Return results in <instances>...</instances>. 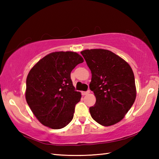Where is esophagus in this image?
Segmentation results:
<instances>
[{
  "label": "esophagus",
  "instance_id": "34e87169",
  "mask_svg": "<svg viewBox=\"0 0 159 159\" xmlns=\"http://www.w3.org/2000/svg\"><path fill=\"white\" fill-rule=\"evenodd\" d=\"M83 95H88V94L90 93V90H87V91H83L81 93Z\"/></svg>",
  "mask_w": 159,
  "mask_h": 159
}]
</instances>
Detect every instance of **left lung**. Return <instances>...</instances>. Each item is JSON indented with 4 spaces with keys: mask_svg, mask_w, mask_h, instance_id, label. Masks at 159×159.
Instances as JSON below:
<instances>
[{
    "mask_svg": "<svg viewBox=\"0 0 159 159\" xmlns=\"http://www.w3.org/2000/svg\"><path fill=\"white\" fill-rule=\"evenodd\" d=\"M80 53L92 73L90 88L96 102L89 109L91 116L102 125L116 124L124 118L135 100L133 70L109 50H85Z\"/></svg>",
    "mask_w": 159,
    "mask_h": 159,
    "instance_id": "1",
    "label": "left lung"
}]
</instances>
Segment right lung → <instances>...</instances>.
<instances>
[{
  "instance_id": "add662e5",
  "label": "right lung",
  "mask_w": 159,
  "mask_h": 159,
  "mask_svg": "<svg viewBox=\"0 0 159 159\" xmlns=\"http://www.w3.org/2000/svg\"><path fill=\"white\" fill-rule=\"evenodd\" d=\"M83 62L74 52H55L45 56L26 78V100L43 125L52 129L65 127L73 119L81 95L74 87L71 72Z\"/></svg>"
}]
</instances>
